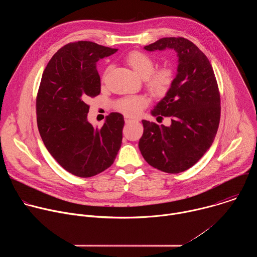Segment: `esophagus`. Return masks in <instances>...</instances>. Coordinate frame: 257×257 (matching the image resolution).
Wrapping results in <instances>:
<instances>
[{"instance_id":"34e87169","label":"esophagus","mask_w":257,"mask_h":257,"mask_svg":"<svg viewBox=\"0 0 257 257\" xmlns=\"http://www.w3.org/2000/svg\"><path fill=\"white\" fill-rule=\"evenodd\" d=\"M136 120L135 119H132L130 117H125V123L126 124H129V123H132V122H135Z\"/></svg>"}]
</instances>
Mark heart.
Here are the masks:
<instances>
[{"mask_svg":"<svg viewBox=\"0 0 257 257\" xmlns=\"http://www.w3.org/2000/svg\"><path fill=\"white\" fill-rule=\"evenodd\" d=\"M126 63L134 71L135 74L145 80L150 91L158 96L164 95L170 88L173 81L171 69L164 68L155 71L154 59L142 52H130L126 58ZM148 104V100L142 96H128L117 102V109L128 116H137Z\"/></svg>","mask_w":257,"mask_h":257,"instance_id":"1","label":"heart"}]
</instances>
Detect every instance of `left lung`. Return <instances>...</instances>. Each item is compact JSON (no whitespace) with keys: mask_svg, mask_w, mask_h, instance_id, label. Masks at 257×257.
Segmentation results:
<instances>
[{"mask_svg":"<svg viewBox=\"0 0 257 257\" xmlns=\"http://www.w3.org/2000/svg\"><path fill=\"white\" fill-rule=\"evenodd\" d=\"M174 50L177 73L166 95L152 109L153 116L172 117L170 126L142 120L138 146L152 167L170 174L195 165L215 137L221 98L206 56L184 38H164L144 47L149 52Z\"/></svg>","mask_w":257,"mask_h":257,"instance_id":"obj_1","label":"left lung"}]
</instances>
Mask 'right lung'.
Returning <instances> with one entry per match:
<instances>
[{
  "label": "right lung",
  "instance_id": "add662e5",
  "mask_svg": "<svg viewBox=\"0 0 257 257\" xmlns=\"http://www.w3.org/2000/svg\"><path fill=\"white\" fill-rule=\"evenodd\" d=\"M118 50L92 42L64 46L47 65L36 97L41 137L52 157L81 178L111 167L122 144L124 117L111 113L101 128L87 120L89 97L100 92L96 62Z\"/></svg>",
  "mask_w": 257,
  "mask_h": 257
}]
</instances>
